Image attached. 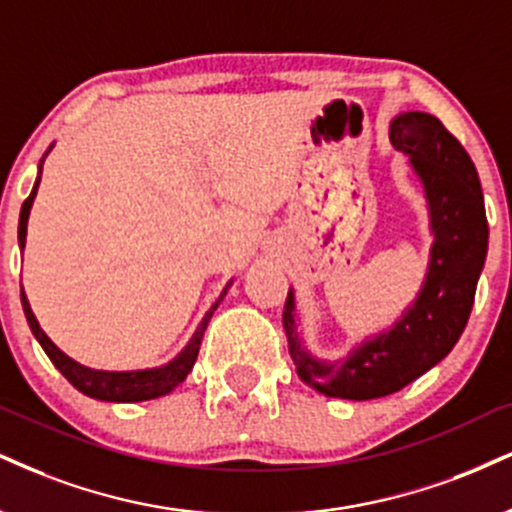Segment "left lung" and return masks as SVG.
<instances>
[{
	"label": "left lung",
	"mask_w": 512,
	"mask_h": 512,
	"mask_svg": "<svg viewBox=\"0 0 512 512\" xmlns=\"http://www.w3.org/2000/svg\"><path fill=\"white\" fill-rule=\"evenodd\" d=\"M391 143L410 155L432 217L434 248L415 305L391 331L362 343L348 360L324 362L307 353L295 326V300L283 305L288 353L298 377L329 398L372 400L412 384L451 353L474 305L486 260L489 226L477 169L458 138L432 114L405 112L391 123Z\"/></svg>",
	"instance_id": "1"
}]
</instances>
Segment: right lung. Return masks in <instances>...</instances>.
<instances>
[{
  "label": "right lung",
  "mask_w": 512,
  "mask_h": 512,
  "mask_svg": "<svg viewBox=\"0 0 512 512\" xmlns=\"http://www.w3.org/2000/svg\"><path fill=\"white\" fill-rule=\"evenodd\" d=\"M47 152H45V157H47ZM45 157L40 159V169H42V162H45ZM40 174H42V171H40ZM38 186H40V176H38V181H35L33 193L26 197V202H23V207H21V219H18V245H21V248H26L28 214H30V207H33ZM221 298H224V295H221ZM221 298L212 305V310H209L207 315L202 317V322H200V326H197L193 338L188 341V346L183 348L181 355L174 357L169 365L157 367V369H138V372H100V369L83 367L80 362L71 360L69 355L61 353V350L54 346L52 341H49L45 331L40 329V324H38V319H35L33 310H30L26 293L21 291L23 312H26L30 331H33V336L40 341V346L47 353L49 360H52V365L57 367L59 372L64 374V377L69 379L80 393H85V396L97 398V400H107V403H138V400H152V398L166 396L169 391H174L176 386L188 377L190 369H193L195 360H197V353H200L202 336H205L209 319H212L214 310H217V305L221 303Z\"/></svg>",
  "instance_id": "obj_1"
}]
</instances>
